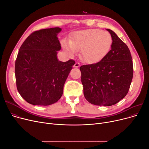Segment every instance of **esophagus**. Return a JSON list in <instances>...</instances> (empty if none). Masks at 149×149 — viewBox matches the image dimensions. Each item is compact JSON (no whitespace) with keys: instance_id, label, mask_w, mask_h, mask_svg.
Returning <instances> with one entry per match:
<instances>
[{"instance_id":"esophagus-1","label":"esophagus","mask_w":149,"mask_h":149,"mask_svg":"<svg viewBox=\"0 0 149 149\" xmlns=\"http://www.w3.org/2000/svg\"><path fill=\"white\" fill-rule=\"evenodd\" d=\"M80 67V63H79V62H76L75 63H74V68H78V67Z\"/></svg>"}]
</instances>
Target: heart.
Returning <instances> with one entry per match:
<instances>
[{
    "instance_id": "1",
    "label": "heart",
    "mask_w": 149,
    "mask_h": 149,
    "mask_svg": "<svg viewBox=\"0 0 149 149\" xmlns=\"http://www.w3.org/2000/svg\"><path fill=\"white\" fill-rule=\"evenodd\" d=\"M112 44L109 33L99 29H88L73 33L70 41L63 40L62 47L69 56H74L81 49L82 59L87 63L100 61L108 53Z\"/></svg>"
}]
</instances>
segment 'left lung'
I'll return each instance as SVG.
<instances>
[{"mask_svg": "<svg viewBox=\"0 0 149 149\" xmlns=\"http://www.w3.org/2000/svg\"><path fill=\"white\" fill-rule=\"evenodd\" d=\"M111 49L101 61L80 67L84 95L96 105H115L127 95L133 78V67L128 47L110 29Z\"/></svg>", "mask_w": 149, "mask_h": 149, "instance_id": "left-lung-1", "label": "left lung"}]
</instances>
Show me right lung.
I'll return each mask as SVG.
<instances>
[{
  "instance_id": "obj_1",
  "label": "right lung",
  "mask_w": 149,
  "mask_h": 149,
  "mask_svg": "<svg viewBox=\"0 0 149 149\" xmlns=\"http://www.w3.org/2000/svg\"><path fill=\"white\" fill-rule=\"evenodd\" d=\"M59 27L46 28L31 34L21 45L15 62L19 94L29 104L49 105L61 97L63 86L75 63L59 61Z\"/></svg>"
}]
</instances>
